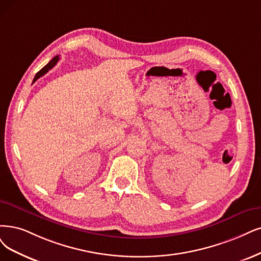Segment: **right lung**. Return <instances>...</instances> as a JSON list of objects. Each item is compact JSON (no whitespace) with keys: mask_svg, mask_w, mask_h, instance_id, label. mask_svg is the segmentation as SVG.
I'll return each instance as SVG.
<instances>
[{"mask_svg":"<svg viewBox=\"0 0 261 261\" xmlns=\"http://www.w3.org/2000/svg\"><path fill=\"white\" fill-rule=\"evenodd\" d=\"M58 60H59V56H56L55 58H53V59L48 62L43 69L41 70V71H38L37 73H36V75H35V77H34V80H33V83L35 82V81H37L38 79H40L41 76H43V75H45L48 71H49L50 69H53V67L57 64V62H58Z\"/></svg>","mask_w":261,"mask_h":261,"instance_id":"obj_1","label":"right lung"}]
</instances>
